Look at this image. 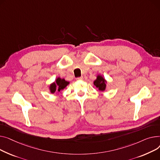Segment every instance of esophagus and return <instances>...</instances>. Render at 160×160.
Here are the masks:
<instances>
[{"instance_id":"obj_1","label":"esophagus","mask_w":160,"mask_h":160,"mask_svg":"<svg viewBox=\"0 0 160 160\" xmlns=\"http://www.w3.org/2000/svg\"><path fill=\"white\" fill-rule=\"evenodd\" d=\"M77 80H82L83 79V77H79V78H76Z\"/></svg>"}]
</instances>
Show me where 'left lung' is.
I'll list each match as a JSON object with an SVG mask.
<instances>
[{"label":"left lung","mask_w":160,"mask_h":160,"mask_svg":"<svg viewBox=\"0 0 160 160\" xmlns=\"http://www.w3.org/2000/svg\"><path fill=\"white\" fill-rule=\"evenodd\" d=\"M106 82L107 81L103 78L100 75H98L97 76V79L93 81L94 85L100 90V91H105L106 88Z\"/></svg>","instance_id":"1"}]
</instances>
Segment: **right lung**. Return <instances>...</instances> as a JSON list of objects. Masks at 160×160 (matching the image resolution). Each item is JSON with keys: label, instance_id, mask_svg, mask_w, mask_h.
Listing matches in <instances>:
<instances>
[{"label": "right lung", "instance_id": "add662e5", "mask_svg": "<svg viewBox=\"0 0 160 160\" xmlns=\"http://www.w3.org/2000/svg\"><path fill=\"white\" fill-rule=\"evenodd\" d=\"M70 82L68 81H65L64 79H61L60 78H58L56 79L55 81L52 83L50 85V90L52 93L56 92H59L62 90L64 88L67 87V86Z\"/></svg>", "mask_w": 160, "mask_h": 160}]
</instances>
